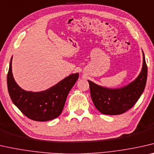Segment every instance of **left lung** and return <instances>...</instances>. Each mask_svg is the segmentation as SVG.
<instances>
[{"label": "left lung", "mask_w": 154, "mask_h": 154, "mask_svg": "<svg viewBox=\"0 0 154 154\" xmlns=\"http://www.w3.org/2000/svg\"><path fill=\"white\" fill-rule=\"evenodd\" d=\"M143 66L140 74L134 81L118 88L100 86L88 80L91 96L98 111L105 115H120L134 106L145 88L147 66L143 50Z\"/></svg>", "instance_id": "8db88e82"}]
</instances>
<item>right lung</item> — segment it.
<instances>
[{
	"mask_svg": "<svg viewBox=\"0 0 154 154\" xmlns=\"http://www.w3.org/2000/svg\"><path fill=\"white\" fill-rule=\"evenodd\" d=\"M11 57L7 77L8 88L14 104L27 118L34 121L45 122L56 118L61 113L66 98L76 83L79 73H72L47 90L32 92L20 88L13 77Z\"/></svg>",
	"mask_w": 154,
	"mask_h": 154,
	"instance_id": "1",
	"label": "right lung"
}]
</instances>
